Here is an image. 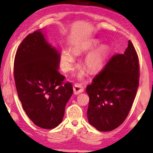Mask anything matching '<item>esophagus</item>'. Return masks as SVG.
Masks as SVG:
<instances>
[{"label": "esophagus", "instance_id": "34e87169", "mask_svg": "<svg viewBox=\"0 0 153 153\" xmlns=\"http://www.w3.org/2000/svg\"><path fill=\"white\" fill-rule=\"evenodd\" d=\"M73 90H74V93L75 94H80L84 91L83 86L80 83H75L73 86Z\"/></svg>", "mask_w": 153, "mask_h": 153}]
</instances>
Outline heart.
Wrapping results in <instances>:
<instances>
[{"label": "heart", "mask_w": 153, "mask_h": 153, "mask_svg": "<svg viewBox=\"0 0 153 153\" xmlns=\"http://www.w3.org/2000/svg\"><path fill=\"white\" fill-rule=\"evenodd\" d=\"M106 52L104 50H97L88 54L83 59V64L90 72H97L103 67L105 61ZM61 62L64 70L69 71L72 69L74 54L71 50L63 49L61 52ZM83 72H79L78 78L82 79Z\"/></svg>", "instance_id": "b5f03b06"}]
</instances>
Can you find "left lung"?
<instances>
[{
	"mask_svg": "<svg viewBox=\"0 0 153 153\" xmlns=\"http://www.w3.org/2000/svg\"><path fill=\"white\" fill-rule=\"evenodd\" d=\"M139 64L132 42L123 54L112 56L86 88L90 125L108 132L123 123L131 109L139 83Z\"/></svg>",
	"mask_w": 153,
	"mask_h": 153,
	"instance_id": "obj_1",
	"label": "left lung"
}]
</instances>
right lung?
Segmentation results:
<instances>
[{"label":"right lung","mask_w":153,"mask_h":153,"mask_svg":"<svg viewBox=\"0 0 153 153\" xmlns=\"http://www.w3.org/2000/svg\"><path fill=\"white\" fill-rule=\"evenodd\" d=\"M60 54L48 43L41 30L28 34L18 48L14 76L23 110L35 125L52 129L63 120L71 97V83L59 72Z\"/></svg>","instance_id":"obj_1"}]
</instances>
